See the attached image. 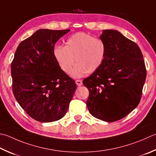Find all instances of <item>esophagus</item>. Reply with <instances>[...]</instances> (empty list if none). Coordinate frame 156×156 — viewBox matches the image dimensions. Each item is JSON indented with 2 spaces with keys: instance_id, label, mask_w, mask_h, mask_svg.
Here are the masks:
<instances>
[{
  "instance_id": "esophagus-1",
  "label": "esophagus",
  "mask_w": 156,
  "mask_h": 156,
  "mask_svg": "<svg viewBox=\"0 0 156 156\" xmlns=\"http://www.w3.org/2000/svg\"><path fill=\"white\" fill-rule=\"evenodd\" d=\"M76 83L78 86H81L83 84V81L81 80H76Z\"/></svg>"
}]
</instances>
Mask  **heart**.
Masks as SVG:
<instances>
[{
    "mask_svg": "<svg viewBox=\"0 0 156 156\" xmlns=\"http://www.w3.org/2000/svg\"><path fill=\"white\" fill-rule=\"evenodd\" d=\"M53 55L64 73L72 72L74 78H81L88 72L93 73L101 66L106 56V46L99 38L84 32L73 34L67 39L66 46L55 48Z\"/></svg>",
    "mask_w": 156,
    "mask_h": 156,
    "instance_id": "1",
    "label": "heart"
}]
</instances>
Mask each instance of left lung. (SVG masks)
Returning <instances> with one entry per match:
<instances>
[{
	"mask_svg": "<svg viewBox=\"0 0 156 156\" xmlns=\"http://www.w3.org/2000/svg\"><path fill=\"white\" fill-rule=\"evenodd\" d=\"M106 46L101 66L83 81L89 91L91 115L107 122L120 120L139 104L147 72L143 54L134 41L115 30H104Z\"/></svg>",
	"mask_w": 156,
	"mask_h": 156,
	"instance_id": "obj_1",
	"label": "left lung"
}]
</instances>
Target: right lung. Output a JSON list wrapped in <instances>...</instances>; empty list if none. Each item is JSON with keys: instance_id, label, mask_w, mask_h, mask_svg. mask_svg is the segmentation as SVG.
<instances>
[{"instance_id": "right-lung-1", "label": "right lung", "mask_w": 156, "mask_h": 156, "mask_svg": "<svg viewBox=\"0 0 156 156\" xmlns=\"http://www.w3.org/2000/svg\"><path fill=\"white\" fill-rule=\"evenodd\" d=\"M69 30H37L19 44L11 62L16 100L40 122L63 117L76 89L75 81L61 69L53 55L56 42Z\"/></svg>"}]
</instances>
